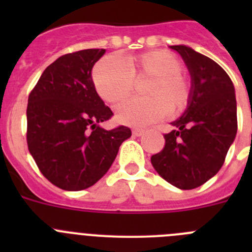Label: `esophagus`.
Segmentation results:
<instances>
[{
	"instance_id": "1",
	"label": "esophagus",
	"mask_w": 252,
	"mask_h": 252,
	"mask_svg": "<svg viewBox=\"0 0 252 252\" xmlns=\"http://www.w3.org/2000/svg\"><path fill=\"white\" fill-rule=\"evenodd\" d=\"M132 133L135 136H141L142 133H144V130H141V128H135V130H132Z\"/></svg>"
}]
</instances>
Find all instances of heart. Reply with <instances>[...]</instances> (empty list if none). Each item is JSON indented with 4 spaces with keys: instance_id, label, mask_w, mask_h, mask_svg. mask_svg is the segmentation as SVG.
I'll return each mask as SVG.
<instances>
[{
    "instance_id": "b5f03b06",
    "label": "heart",
    "mask_w": 252,
    "mask_h": 252,
    "mask_svg": "<svg viewBox=\"0 0 252 252\" xmlns=\"http://www.w3.org/2000/svg\"><path fill=\"white\" fill-rule=\"evenodd\" d=\"M180 62L168 51H149L130 57L126 65L115 55L101 59L93 69L94 88L107 103H117L133 91V81L150 78L144 86L145 98H132L117 107V120L131 126L159 121L165 112L180 113L190 98V83L180 72Z\"/></svg>"
}]
</instances>
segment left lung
Here are the masks:
<instances>
[{"instance_id":"1","label":"left lung","mask_w":252,"mask_h":252,"mask_svg":"<svg viewBox=\"0 0 252 252\" xmlns=\"http://www.w3.org/2000/svg\"><path fill=\"white\" fill-rule=\"evenodd\" d=\"M192 78L188 108L171 122L165 146L151 157L158 174L179 189H194L218 173L237 132L235 87L222 66L186 45H173Z\"/></svg>"}]
</instances>
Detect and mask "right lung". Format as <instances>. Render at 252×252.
<instances>
[{
    "instance_id": "right-lung-1",
    "label": "right lung",
    "mask_w": 252,
    "mask_h": 252,
    "mask_svg": "<svg viewBox=\"0 0 252 252\" xmlns=\"http://www.w3.org/2000/svg\"><path fill=\"white\" fill-rule=\"evenodd\" d=\"M106 53L86 49L58 58L29 95L28 148L46 179L64 190L95 184L112 165L131 130H104L112 117L92 81V68Z\"/></svg>"
}]
</instances>
